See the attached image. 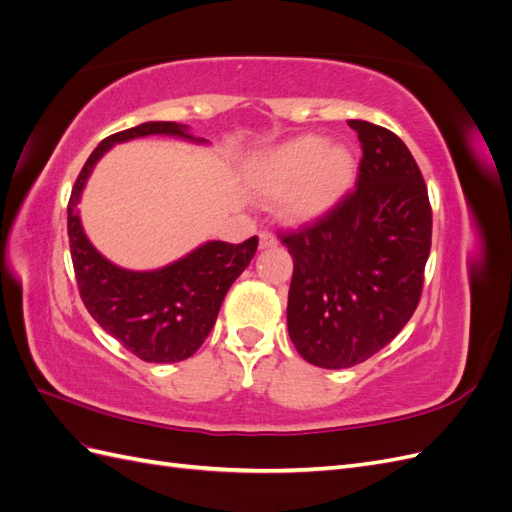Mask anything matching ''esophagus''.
<instances>
[{"label": "esophagus", "mask_w": 512, "mask_h": 512, "mask_svg": "<svg viewBox=\"0 0 512 512\" xmlns=\"http://www.w3.org/2000/svg\"><path fill=\"white\" fill-rule=\"evenodd\" d=\"M277 239L271 235V232H260V250H269V247H275Z\"/></svg>", "instance_id": "34e87169"}]
</instances>
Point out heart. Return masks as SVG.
<instances>
[{
    "label": "heart",
    "mask_w": 512,
    "mask_h": 512,
    "mask_svg": "<svg viewBox=\"0 0 512 512\" xmlns=\"http://www.w3.org/2000/svg\"><path fill=\"white\" fill-rule=\"evenodd\" d=\"M356 177V158L344 143H324L305 134L271 149L260 160L254 185L265 198H277L286 220L305 224L342 203Z\"/></svg>",
    "instance_id": "heart-1"
}]
</instances>
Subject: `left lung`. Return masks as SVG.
Masks as SVG:
<instances>
[{
	"label": "left lung",
	"mask_w": 512,
	"mask_h": 512,
	"mask_svg": "<svg viewBox=\"0 0 512 512\" xmlns=\"http://www.w3.org/2000/svg\"><path fill=\"white\" fill-rule=\"evenodd\" d=\"M363 158L356 190L314 224L282 232L294 262L288 333L307 363L346 369L406 327L421 301L431 205L410 149L391 130L350 119Z\"/></svg>",
	"instance_id": "left-lung-1"
}]
</instances>
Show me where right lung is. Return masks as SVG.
I'll use <instances>...</instances> for the list:
<instances>
[{
    "instance_id": "add662e5",
    "label": "right lung",
    "mask_w": 512,
    "mask_h": 512,
    "mask_svg": "<svg viewBox=\"0 0 512 512\" xmlns=\"http://www.w3.org/2000/svg\"><path fill=\"white\" fill-rule=\"evenodd\" d=\"M166 134L205 143L175 121H147L111 134L87 158L68 203V237L81 299L100 327L147 363H177L192 356L211 333L232 282L250 265L258 237L243 243L207 241L173 265L128 271L106 260L87 239L79 200L91 170L115 143Z\"/></svg>"
}]
</instances>
